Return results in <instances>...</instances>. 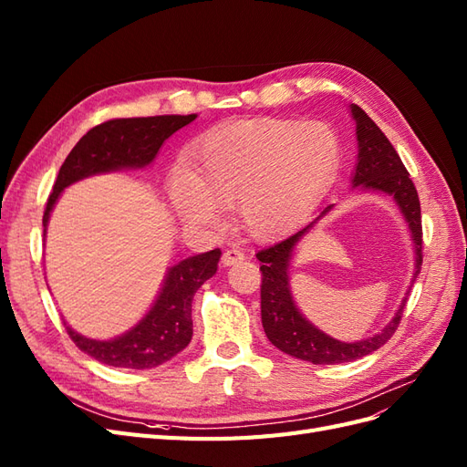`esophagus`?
<instances>
[{"label": "esophagus", "instance_id": "34e87169", "mask_svg": "<svg viewBox=\"0 0 467 467\" xmlns=\"http://www.w3.org/2000/svg\"><path fill=\"white\" fill-rule=\"evenodd\" d=\"M245 261V253L242 249H225L223 255H222V265L223 266H232Z\"/></svg>", "mask_w": 467, "mask_h": 467}]
</instances>
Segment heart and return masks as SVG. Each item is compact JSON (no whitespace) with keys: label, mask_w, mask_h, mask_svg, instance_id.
<instances>
[{"label":"heart","mask_w":467,"mask_h":467,"mask_svg":"<svg viewBox=\"0 0 467 467\" xmlns=\"http://www.w3.org/2000/svg\"><path fill=\"white\" fill-rule=\"evenodd\" d=\"M341 163V140L325 122L259 119L210 132L191 151V173L177 171L167 194L191 228L216 230L235 204L255 239L288 232L329 187Z\"/></svg>","instance_id":"obj_1"}]
</instances>
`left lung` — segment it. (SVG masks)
Masks as SVG:
<instances>
[{
    "instance_id": "left-lung-1",
    "label": "left lung",
    "mask_w": 467,
    "mask_h": 467,
    "mask_svg": "<svg viewBox=\"0 0 467 467\" xmlns=\"http://www.w3.org/2000/svg\"><path fill=\"white\" fill-rule=\"evenodd\" d=\"M352 119L357 122V140H358V163L352 185L368 191H381L393 196L398 202L401 214L405 216L409 230L413 234L415 244V276L420 273L422 265V225H420V202L419 194L409 179L407 169L400 158V153L389 144L386 134L381 132L376 122L366 115L358 105H350ZM333 204L325 206L319 216L304 225L302 230L280 239V242L268 245L257 253L261 261V319L263 329L276 348L286 352L290 357L307 360L314 364H338L352 362L370 355L381 345H386L388 338L398 329L403 316V307L407 304V296L401 302L398 314L381 329L378 335L358 343H341L337 338L325 335L316 325L309 323L296 307L290 282H288V266L296 244L314 228L317 220H321Z\"/></svg>"
}]
</instances>
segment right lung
I'll return each instance as SVG.
<instances>
[{
	"mask_svg": "<svg viewBox=\"0 0 467 467\" xmlns=\"http://www.w3.org/2000/svg\"><path fill=\"white\" fill-rule=\"evenodd\" d=\"M194 119L196 115H161L112 119L97 124L74 146L60 167L42 216L45 234L50 212L66 187L97 173L150 165L165 140ZM220 255V249H212L169 268L158 300L129 333L110 341H95L64 323L69 338L91 358L115 368L146 370L171 360L191 343L194 292L216 275Z\"/></svg>",
	"mask_w": 467,
	"mask_h": 467,
	"instance_id": "1",
	"label": "right lung"
}]
</instances>
